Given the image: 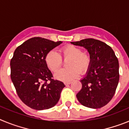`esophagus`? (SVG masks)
I'll use <instances>...</instances> for the list:
<instances>
[{"instance_id":"1","label":"esophagus","mask_w":129,"mask_h":129,"mask_svg":"<svg viewBox=\"0 0 129 129\" xmlns=\"http://www.w3.org/2000/svg\"><path fill=\"white\" fill-rule=\"evenodd\" d=\"M70 84H71V82L70 81L65 82V83H64V85H65L66 86H67V85H70Z\"/></svg>"}]
</instances>
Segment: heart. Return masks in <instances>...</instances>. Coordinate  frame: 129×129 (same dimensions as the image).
Listing matches in <instances>:
<instances>
[{"label": "heart", "mask_w": 129, "mask_h": 129, "mask_svg": "<svg viewBox=\"0 0 129 129\" xmlns=\"http://www.w3.org/2000/svg\"><path fill=\"white\" fill-rule=\"evenodd\" d=\"M68 60L64 68L55 73V77L62 81H69L81 74L86 72L91 63V57L87 52H82L81 48L75 45H67L60 49V55L53 50L47 52L44 61L48 68L53 72L57 71L62 65V60Z\"/></svg>", "instance_id": "obj_1"}]
</instances>
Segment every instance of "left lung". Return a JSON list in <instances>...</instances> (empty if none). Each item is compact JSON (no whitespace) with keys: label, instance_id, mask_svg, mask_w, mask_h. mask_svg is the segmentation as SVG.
Listing matches in <instances>:
<instances>
[{"label":"left lung","instance_id":"obj_1","mask_svg":"<svg viewBox=\"0 0 129 129\" xmlns=\"http://www.w3.org/2000/svg\"><path fill=\"white\" fill-rule=\"evenodd\" d=\"M71 43L87 49L91 57L87 74L80 81L82 88L76 95L77 100L88 108L104 107L113 98L118 85V58L110 46L99 40L88 38Z\"/></svg>","mask_w":129,"mask_h":129}]
</instances>
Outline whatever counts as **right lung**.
<instances>
[{
	"mask_svg": "<svg viewBox=\"0 0 129 129\" xmlns=\"http://www.w3.org/2000/svg\"><path fill=\"white\" fill-rule=\"evenodd\" d=\"M62 41L33 37L15 50L10 61L11 79L21 101L35 110L50 109L57 103L65 85L53 79L44 57Z\"/></svg>",
	"mask_w": 129,
	"mask_h": 129,
	"instance_id": "add662e5",
	"label": "right lung"
}]
</instances>
